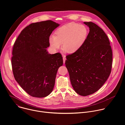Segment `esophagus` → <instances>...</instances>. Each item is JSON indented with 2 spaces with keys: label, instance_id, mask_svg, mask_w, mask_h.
Masks as SVG:
<instances>
[{
  "label": "esophagus",
  "instance_id": "obj_1",
  "mask_svg": "<svg viewBox=\"0 0 125 125\" xmlns=\"http://www.w3.org/2000/svg\"><path fill=\"white\" fill-rule=\"evenodd\" d=\"M63 63H65V61H66V57L65 56H63Z\"/></svg>",
  "mask_w": 125,
  "mask_h": 125
}]
</instances>
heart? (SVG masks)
<instances>
[{
    "label": "heart",
    "mask_w": 125,
    "mask_h": 125,
    "mask_svg": "<svg viewBox=\"0 0 125 125\" xmlns=\"http://www.w3.org/2000/svg\"><path fill=\"white\" fill-rule=\"evenodd\" d=\"M88 35L86 27L75 23H70L59 28L49 39L50 46L57 50L63 43V48L69 53L78 51L85 42Z\"/></svg>",
    "instance_id": "b5f03b06"
}]
</instances>
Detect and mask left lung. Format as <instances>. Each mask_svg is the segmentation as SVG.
Wrapping results in <instances>:
<instances>
[{"mask_svg":"<svg viewBox=\"0 0 125 125\" xmlns=\"http://www.w3.org/2000/svg\"><path fill=\"white\" fill-rule=\"evenodd\" d=\"M90 28L86 40L76 52L66 56L65 65L74 91L87 96L97 92L111 71L112 51L108 37L92 22H84Z\"/></svg>","mask_w":125,"mask_h":125,"instance_id":"8db88e82","label":"left lung"}]
</instances>
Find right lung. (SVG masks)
I'll list each match as a JSON object with an SVG mask.
<instances>
[{
	"instance_id": "obj_1",
	"label": "right lung",
	"mask_w": 125,
	"mask_h": 125,
	"mask_svg": "<svg viewBox=\"0 0 125 125\" xmlns=\"http://www.w3.org/2000/svg\"><path fill=\"white\" fill-rule=\"evenodd\" d=\"M60 25L51 20L32 23L16 40L11 58L14 78L31 96L42 98L54 88L58 68L63 65L60 53L49 54V39Z\"/></svg>"
}]
</instances>
